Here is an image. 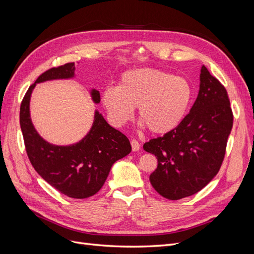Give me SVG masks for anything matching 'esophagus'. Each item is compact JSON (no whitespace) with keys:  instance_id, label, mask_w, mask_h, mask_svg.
I'll return each mask as SVG.
<instances>
[{"instance_id":"1","label":"esophagus","mask_w":254,"mask_h":254,"mask_svg":"<svg viewBox=\"0 0 254 254\" xmlns=\"http://www.w3.org/2000/svg\"><path fill=\"white\" fill-rule=\"evenodd\" d=\"M130 145H132V150L134 152H136V151H138L139 149H140V143H139L136 140V139H132V140H130Z\"/></svg>"}]
</instances>
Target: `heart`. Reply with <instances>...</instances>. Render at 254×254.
<instances>
[{"mask_svg":"<svg viewBox=\"0 0 254 254\" xmlns=\"http://www.w3.org/2000/svg\"><path fill=\"white\" fill-rule=\"evenodd\" d=\"M193 87L186 78L155 68L129 69L117 86L106 87L102 104L112 124L125 126L138 106L141 126L167 134L183 124L191 108Z\"/></svg>","mask_w":254,"mask_h":254,"instance_id":"1","label":"heart"}]
</instances>
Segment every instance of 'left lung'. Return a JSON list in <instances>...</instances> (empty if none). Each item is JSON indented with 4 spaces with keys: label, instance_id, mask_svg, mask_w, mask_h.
<instances>
[{
    "label": "left lung",
    "instance_id": "obj_1",
    "mask_svg": "<svg viewBox=\"0 0 254 254\" xmlns=\"http://www.w3.org/2000/svg\"><path fill=\"white\" fill-rule=\"evenodd\" d=\"M198 96L183 124L162 137L151 139L143 150L157 158L150 175L153 188L171 200L200 191L218 173L233 114L225 86L202 65Z\"/></svg>",
    "mask_w": 254,
    "mask_h": 254
}]
</instances>
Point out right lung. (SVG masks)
I'll return each mask as SVG.
<instances>
[{"instance_id": "obj_1", "label": "right lung", "mask_w": 254, "mask_h": 254, "mask_svg": "<svg viewBox=\"0 0 254 254\" xmlns=\"http://www.w3.org/2000/svg\"><path fill=\"white\" fill-rule=\"evenodd\" d=\"M75 63H66L43 72L30 85L20 108V125L27 156L32 167L55 189L71 198L91 197L99 191L112 166L126 157L132 146L126 135L112 127L101 114L95 111L93 126L80 141L69 145H56L39 135L30 118L29 103L37 83L75 77ZM95 103L100 93L92 89Z\"/></svg>"}]
</instances>
